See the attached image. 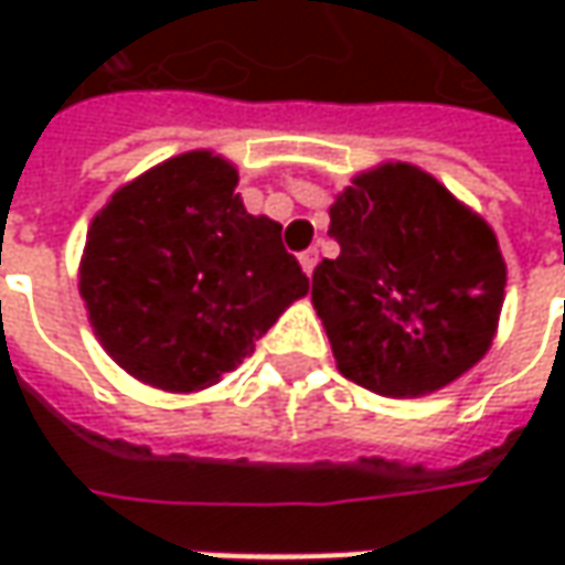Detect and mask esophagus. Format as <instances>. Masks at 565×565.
<instances>
[{
    "label": "esophagus",
    "mask_w": 565,
    "mask_h": 565,
    "mask_svg": "<svg viewBox=\"0 0 565 565\" xmlns=\"http://www.w3.org/2000/svg\"><path fill=\"white\" fill-rule=\"evenodd\" d=\"M298 260H301V270L311 276V273H315V267H317V260H320V254H317V248H308V250H301V254H298Z\"/></svg>",
    "instance_id": "obj_1"
}]
</instances>
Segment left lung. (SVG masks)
<instances>
[{
  "label": "left lung",
  "mask_w": 565,
  "mask_h": 565,
  "mask_svg": "<svg viewBox=\"0 0 565 565\" xmlns=\"http://www.w3.org/2000/svg\"><path fill=\"white\" fill-rule=\"evenodd\" d=\"M337 260L311 298L339 371L380 396H422L488 352L507 264L484 220L408 163L359 175L330 210Z\"/></svg>",
  "instance_id": "8db88e82"
}]
</instances>
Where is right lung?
Listing matches in <instances>:
<instances>
[{
  "label": "right lung",
  "instance_id": "obj_1",
  "mask_svg": "<svg viewBox=\"0 0 565 565\" xmlns=\"http://www.w3.org/2000/svg\"><path fill=\"white\" fill-rule=\"evenodd\" d=\"M238 172L206 153L150 169L90 223L81 298L106 352L160 390H204L254 352L308 276L282 226L250 216Z\"/></svg>",
  "mask_w": 565,
  "mask_h": 565
}]
</instances>
